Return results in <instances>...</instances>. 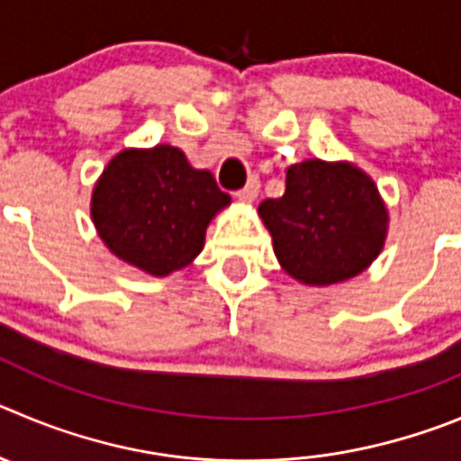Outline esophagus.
Instances as JSON below:
<instances>
[{
	"mask_svg": "<svg viewBox=\"0 0 461 461\" xmlns=\"http://www.w3.org/2000/svg\"><path fill=\"white\" fill-rule=\"evenodd\" d=\"M259 188H261L259 177H250V179H248V184H245V186L240 188L239 193H236V197H239V200H243V202H252L257 195H259Z\"/></svg>",
	"mask_w": 461,
	"mask_h": 461,
	"instance_id": "esophagus-1",
	"label": "esophagus"
}]
</instances>
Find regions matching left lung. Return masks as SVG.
I'll list each match as a JSON object with an SVG mask.
<instances>
[{
	"label": "left lung",
	"instance_id": "8db88e82",
	"mask_svg": "<svg viewBox=\"0 0 461 461\" xmlns=\"http://www.w3.org/2000/svg\"><path fill=\"white\" fill-rule=\"evenodd\" d=\"M259 216L284 270L313 286L366 270L386 236V209L375 184L348 163L312 158L291 166L284 195L261 202Z\"/></svg>",
	"mask_w": 461,
	"mask_h": 461
}]
</instances>
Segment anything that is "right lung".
<instances>
[{
	"label": "right lung",
	"instance_id": "obj_1",
	"mask_svg": "<svg viewBox=\"0 0 461 461\" xmlns=\"http://www.w3.org/2000/svg\"><path fill=\"white\" fill-rule=\"evenodd\" d=\"M230 204L209 170L170 145L124 149L93 193L95 227L109 250L149 275L184 268L200 255L206 225Z\"/></svg>",
	"mask_w": 461,
	"mask_h": 461
}]
</instances>
